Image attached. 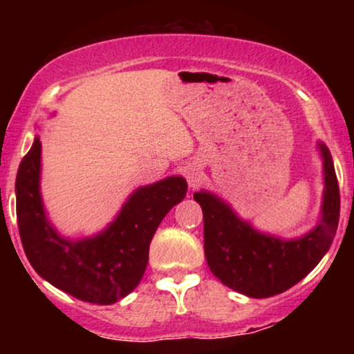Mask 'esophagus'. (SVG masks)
I'll return each mask as SVG.
<instances>
[{"mask_svg":"<svg viewBox=\"0 0 354 354\" xmlns=\"http://www.w3.org/2000/svg\"><path fill=\"white\" fill-rule=\"evenodd\" d=\"M185 176H186V181H188L189 188H196L203 180V171L200 169V166L191 165L185 169Z\"/></svg>","mask_w":354,"mask_h":354,"instance_id":"obj_1","label":"esophagus"}]
</instances>
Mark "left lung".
I'll list each match as a JSON object with an SVG mask.
<instances>
[{"instance_id": "1", "label": "left lung", "mask_w": 354, "mask_h": 354, "mask_svg": "<svg viewBox=\"0 0 354 354\" xmlns=\"http://www.w3.org/2000/svg\"><path fill=\"white\" fill-rule=\"evenodd\" d=\"M323 160L319 221L299 238L284 239L256 230L218 194L194 193L205 219V256L225 286L250 298H270L299 283L330 250L339 221V188L330 149L318 141Z\"/></svg>"}]
</instances>
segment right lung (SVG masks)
Returning a JSON list of instances; mask_svg holds the SVG:
<instances>
[{
	"instance_id": "obj_1",
	"label": "right lung",
	"mask_w": 354,
	"mask_h": 354,
	"mask_svg": "<svg viewBox=\"0 0 354 354\" xmlns=\"http://www.w3.org/2000/svg\"><path fill=\"white\" fill-rule=\"evenodd\" d=\"M15 188L19 236L36 273L81 301L113 304L140 284L154 231L186 196L188 183L168 176L140 186L106 228L80 239L59 234L44 209L39 136L19 163Z\"/></svg>"
}]
</instances>
